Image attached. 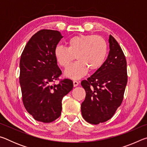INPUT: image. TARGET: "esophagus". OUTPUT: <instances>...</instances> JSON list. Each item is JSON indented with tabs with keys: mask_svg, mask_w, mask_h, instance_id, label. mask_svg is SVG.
<instances>
[{
	"mask_svg": "<svg viewBox=\"0 0 147 147\" xmlns=\"http://www.w3.org/2000/svg\"><path fill=\"white\" fill-rule=\"evenodd\" d=\"M79 84V82L78 80H73V85L74 87H76Z\"/></svg>",
	"mask_w": 147,
	"mask_h": 147,
	"instance_id": "34e87169",
	"label": "esophagus"
}]
</instances>
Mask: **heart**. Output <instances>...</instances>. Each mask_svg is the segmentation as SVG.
<instances>
[{"label":"heart","mask_w":147,"mask_h":147,"mask_svg":"<svg viewBox=\"0 0 147 147\" xmlns=\"http://www.w3.org/2000/svg\"><path fill=\"white\" fill-rule=\"evenodd\" d=\"M67 47L58 45L54 50V56L59 65L67 69L74 56L77 61L65 71L70 78H79L88 69L94 72L100 69L105 61L108 45L103 37L94 35H78L69 39Z\"/></svg>","instance_id":"1"}]
</instances>
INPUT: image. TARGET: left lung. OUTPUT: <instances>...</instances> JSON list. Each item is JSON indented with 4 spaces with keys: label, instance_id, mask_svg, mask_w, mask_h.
<instances>
[{
    "label": "left lung",
    "instance_id": "obj_1",
    "mask_svg": "<svg viewBox=\"0 0 147 147\" xmlns=\"http://www.w3.org/2000/svg\"><path fill=\"white\" fill-rule=\"evenodd\" d=\"M109 53L101 67L87 80L81 82L86 91L82 103L84 119L98 124L110 119L123 100L127 84L126 59L115 39L109 38Z\"/></svg>",
    "mask_w": 147,
    "mask_h": 147
}]
</instances>
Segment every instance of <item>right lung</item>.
Returning a JSON list of instances; mask_svg holds the SVG:
<instances>
[{"label":"right lung","instance_id":"add662e5","mask_svg":"<svg viewBox=\"0 0 147 147\" xmlns=\"http://www.w3.org/2000/svg\"><path fill=\"white\" fill-rule=\"evenodd\" d=\"M63 38L60 32L43 29L26 43L20 59L19 83L24 106L35 120L51 123L60 116L62 100L73 88L68 78L59 79L54 50ZM59 81L55 84V80Z\"/></svg>","mask_w":147,"mask_h":147}]
</instances>
